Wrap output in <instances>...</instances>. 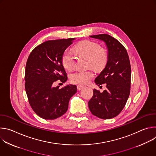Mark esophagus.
Segmentation results:
<instances>
[{
  "instance_id": "34e87169",
  "label": "esophagus",
  "mask_w": 156,
  "mask_h": 156,
  "mask_svg": "<svg viewBox=\"0 0 156 156\" xmlns=\"http://www.w3.org/2000/svg\"><path fill=\"white\" fill-rule=\"evenodd\" d=\"M84 87V86H82V85H80V84H78V85H77V90H82V89Z\"/></svg>"
}]
</instances>
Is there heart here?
Segmentation results:
<instances>
[{"label":"heart","instance_id":"obj_1","mask_svg":"<svg viewBox=\"0 0 156 156\" xmlns=\"http://www.w3.org/2000/svg\"><path fill=\"white\" fill-rule=\"evenodd\" d=\"M100 48L98 44L91 41H85L77 44L73 50L75 53L87 57L88 65L96 69H100L105 65L107 60L106 51ZM75 62V57L73 52L70 49H66L62 57V62L64 68L71 70L73 68ZM94 76V73L91 70H76L71 73L70 78L73 83L85 84Z\"/></svg>","mask_w":156,"mask_h":156}]
</instances>
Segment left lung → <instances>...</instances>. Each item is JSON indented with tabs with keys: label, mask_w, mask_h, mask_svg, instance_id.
I'll use <instances>...</instances> for the list:
<instances>
[{
	"label": "left lung",
	"mask_w": 156,
	"mask_h": 156,
	"mask_svg": "<svg viewBox=\"0 0 156 156\" xmlns=\"http://www.w3.org/2000/svg\"><path fill=\"white\" fill-rule=\"evenodd\" d=\"M104 41L107 48V62L104 70L96 78L98 86L105 83L102 93L94 89L88 102L93 115L102 119L117 116L128 99L131 86V66L126 49L116 39L106 34L90 36Z\"/></svg>",
	"instance_id": "1"
}]
</instances>
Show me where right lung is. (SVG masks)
Instances as JSON below:
<instances>
[{
  "label": "right lung",
  "mask_w": 156,
  "mask_h": 156,
  "mask_svg": "<svg viewBox=\"0 0 156 156\" xmlns=\"http://www.w3.org/2000/svg\"><path fill=\"white\" fill-rule=\"evenodd\" d=\"M75 38L51 40L36 47L30 54L25 69V90L34 112L46 120L56 119L68 110L70 99L76 93V85L53 87L54 82L67 80L62 55Z\"/></svg>",
  "instance_id": "1"
}]
</instances>
